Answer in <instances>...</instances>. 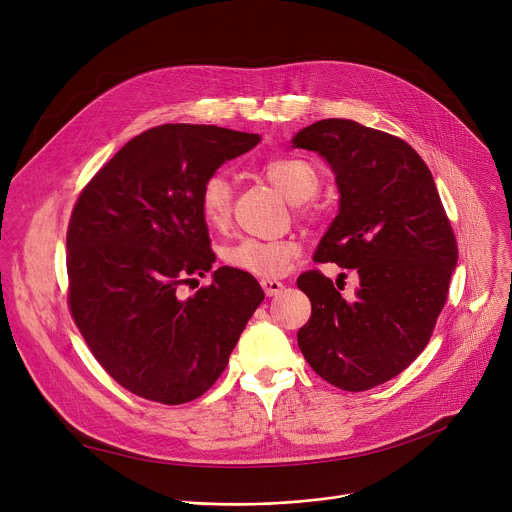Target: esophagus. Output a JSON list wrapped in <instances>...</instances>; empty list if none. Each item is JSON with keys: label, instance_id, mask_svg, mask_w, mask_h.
<instances>
[{"label": "esophagus", "instance_id": "1", "mask_svg": "<svg viewBox=\"0 0 512 512\" xmlns=\"http://www.w3.org/2000/svg\"><path fill=\"white\" fill-rule=\"evenodd\" d=\"M259 283H261L263 291H265V294H267L269 298H271V296H277L279 291L283 289V283H281L279 279H261Z\"/></svg>", "mask_w": 512, "mask_h": 512}]
</instances>
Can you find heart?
Listing matches in <instances>:
<instances>
[{
  "instance_id": "b5f03b06",
  "label": "heart",
  "mask_w": 512,
  "mask_h": 512,
  "mask_svg": "<svg viewBox=\"0 0 512 512\" xmlns=\"http://www.w3.org/2000/svg\"><path fill=\"white\" fill-rule=\"evenodd\" d=\"M263 176L291 202H302L304 216H316V208L310 204V198L320 190L322 178L318 168L294 156L273 158L263 164ZM202 221L210 229H223L231 218L233 206V188L225 174H212L204 180L198 196ZM298 255V245L275 239H241L229 245L223 251V259L229 267L245 271L255 277L271 279L285 273L291 259Z\"/></svg>"
}]
</instances>
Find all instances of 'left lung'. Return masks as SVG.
I'll return each mask as SVG.
<instances>
[{"instance_id": "1", "label": "left lung", "mask_w": 512, "mask_h": 512, "mask_svg": "<svg viewBox=\"0 0 512 512\" xmlns=\"http://www.w3.org/2000/svg\"><path fill=\"white\" fill-rule=\"evenodd\" d=\"M291 143L324 156L340 192L314 261L360 277L354 302L318 269L298 277L312 302L298 346L330 385L367 391L397 377L427 346L448 300L458 243L429 168L401 137L322 119Z\"/></svg>"}]
</instances>
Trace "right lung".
Returning a JSON list of instances; mask_svg holds the SVG:
<instances>
[{
    "label": "right lung",
    "mask_w": 512,
    "mask_h": 512,
    "mask_svg": "<svg viewBox=\"0 0 512 512\" xmlns=\"http://www.w3.org/2000/svg\"><path fill=\"white\" fill-rule=\"evenodd\" d=\"M261 141L216 125L139 133L79 194L66 231L68 308L111 379L137 397L182 405L223 375L263 302L257 279L221 267L192 298L180 285L214 263L200 188Z\"/></svg>",
    "instance_id": "obj_1"
}]
</instances>
